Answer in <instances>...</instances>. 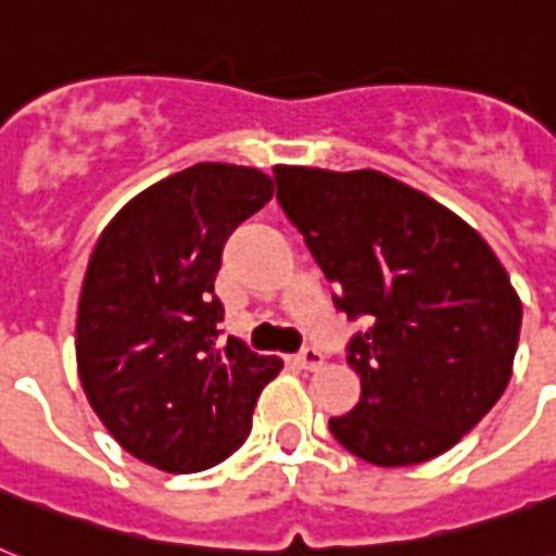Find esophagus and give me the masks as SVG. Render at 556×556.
<instances>
[{
	"label": "esophagus",
	"mask_w": 556,
	"mask_h": 556,
	"mask_svg": "<svg viewBox=\"0 0 556 556\" xmlns=\"http://www.w3.org/2000/svg\"><path fill=\"white\" fill-rule=\"evenodd\" d=\"M294 364L303 366V369H308V371H317V369H323L326 357H323L317 349H305V352H300V355L294 357Z\"/></svg>",
	"instance_id": "obj_1"
}]
</instances>
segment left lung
<instances>
[{"instance_id": "8db88e82", "label": "left lung", "mask_w": 556, "mask_h": 556, "mask_svg": "<svg viewBox=\"0 0 556 556\" xmlns=\"http://www.w3.org/2000/svg\"><path fill=\"white\" fill-rule=\"evenodd\" d=\"M277 199L334 296L369 329L349 343L361 375L334 439L378 467L447 453L500 401L514 371L522 303L479 230L378 169L274 167Z\"/></svg>"}]
</instances>
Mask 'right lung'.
I'll use <instances>...</instances> for the list:
<instances>
[{"label":"right lung","instance_id":"add662e5","mask_svg":"<svg viewBox=\"0 0 556 556\" xmlns=\"http://www.w3.org/2000/svg\"><path fill=\"white\" fill-rule=\"evenodd\" d=\"M274 195L262 169L195 164L138 192L103 227L77 305V375L112 439L164 473L225 462L282 369L230 338L213 282L225 239Z\"/></svg>","mask_w":556,"mask_h":556}]
</instances>
